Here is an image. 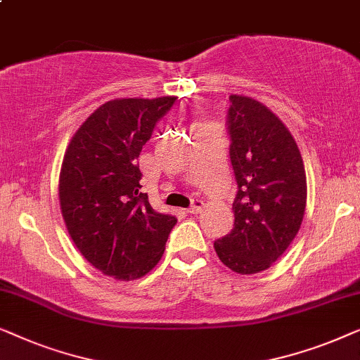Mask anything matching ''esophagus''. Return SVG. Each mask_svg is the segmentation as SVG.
I'll return each instance as SVG.
<instances>
[{"instance_id": "esophagus-1", "label": "esophagus", "mask_w": 360, "mask_h": 360, "mask_svg": "<svg viewBox=\"0 0 360 360\" xmlns=\"http://www.w3.org/2000/svg\"><path fill=\"white\" fill-rule=\"evenodd\" d=\"M202 210H204V202L199 200V199H194V200H192L191 209L187 210V212H189L191 215H197V214H199V212H202Z\"/></svg>"}]
</instances>
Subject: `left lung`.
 <instances>
[{
  "label": "left lung",
  "mask_w": 360,
  "mask_h": 360,
  "mask_svg": "<svg viewBox=\"0 0 360 360\" xmlns=\"http://www.w3.org/2000/svg\"><path fill=\"white\" fill-rule=\"evenodd\" d=\"M230 101L235 225L214 248L233 272L257 274L279 259L300 230L305 165L290 130L267 105L245 94H231Z\"/></svg>",
  "instance_id": "1"
}]
</instances>
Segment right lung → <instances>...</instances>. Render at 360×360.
Instances as JSON below:
<instances>
[{
    "instance_id": "obj_1",
    "label": "right lung",
    "mask_w": 360,
    "mask_h": 360,
    "mask_svg": "<svg viewBox=\"0 0 360 360\" xmlns=\"http://www.w3.org/2000/svg\"><path fill=\"white\" fill-rule=\"evenodd\" d=\"M174 96L117 98L99 105L75 131L58 179L60 209L84 259L104 276L135 281L158 264L171 215L140 192V151L174 104Z\"/></svg>"
}]
</instances>
